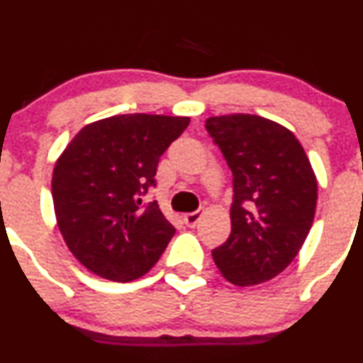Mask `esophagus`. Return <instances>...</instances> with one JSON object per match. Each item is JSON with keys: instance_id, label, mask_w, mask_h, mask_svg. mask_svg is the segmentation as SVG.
I'll list each match as a JSON object with an SVG mask.
<instances>
[{"instance_id": "1", "label": "esophagus", "mask_w": 363, "mask_h": 363, "mask_svg": "<svg viewBox=\"0 0 363 363\" xmlns=\"http://www.w3.org/2000/svg\"><path fill=\"white\" fill-rule=\"evenodd\" d=\"M202 219V212L200 211H195V212H188V214H184V223L188 226H196V223Z\"/></svg>"}]
</instances>
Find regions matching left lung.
I'll use <instances>...</instances> for the list:
<instances>
[{
	"instance_id": "obj_1",
	"label": "left lung",
	"mask_w": 363,
	"mask_h": 363,
	"mask_svg": "<svg viewBox=\"0 0 363 363\" xmlns=\"http://www.w3.org/2000/svg\"><path fill=\"white\" fill-rule=\"evenodd\" d=\"M208 135L233 174L232 232L212 251L226 281L265 283L298 255L318 200V181L302 144L288 128L251 113L208 117Z\"/></svg>"
}]
</instances>
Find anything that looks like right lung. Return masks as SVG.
<instances>
[{
  "mask_svg": "<svg viewBox=\"0 0 363 363\" xmlns=\"http://www.w3.org/2000/svg\"><path fill=\"white\" fill-rule=\"evenodd\" d=\"M189 117L123 113L86 124L54 164L52 200L72 255L96 276L130 283L174 237L158 203L142 205L158 161Z\"/></svg>",
  "mask_w": 363,
  "mask_h": 363,
  "instance_id": "add662e5",
  "label": "right lung"
}]
</instances>
